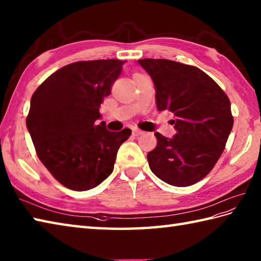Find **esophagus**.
<instances>
[{
	"label": "esophagus",
	"instance_id": "obj_1",
	"mask_svg": "<svg viewBox=\"0 0 261 261\" xmlns=\"http://www.w3.org/2000/svg\"><path fill=\"white\" fill-rule=\"evenodd\" d=\"M144 134V132L141 130V129H133V135L134 136H140V135H143Z\"/></svg>",
	"mask_w": 261,
	"mask_h": 261
}]
</instances>
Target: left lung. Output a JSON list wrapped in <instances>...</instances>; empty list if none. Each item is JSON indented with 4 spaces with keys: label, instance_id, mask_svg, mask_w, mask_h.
<instances>
[{
    "label": "left lung",
    "instance_id": "8db88e82",
    "mask_svg": "<svg viewBox=\"0 0 261 261\" xmlns=\"http://www.w3.org/2000/svg\"><path fill=\"white\" fill-rule=\"evenodd\" d=\"M155 87L158 110L173 113V138L155 133L148 152L152 172L162 181L187 187L205 178L219 161L233 127L230 99L198 67L169 61L138 60Z\"/></svg>",
    "mask_w": 261,
    "mask_h": 261
}]
</instances>
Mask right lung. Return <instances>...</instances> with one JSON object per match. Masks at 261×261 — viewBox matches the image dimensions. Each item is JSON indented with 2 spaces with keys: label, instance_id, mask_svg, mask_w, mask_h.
Returning <instances> with one entry per match:
<instances>
[{
  "label": "right lung",
  "instance_id": "obj_1",
  "mask_svg": "<svg viewBox=\"0 0 261 261\" xmlns=\"http://www.w3.org/2000/svg\"><path fill=\"white\" fill-rule=\"evenodd\" d=\"M126 61L75 62L47 77L34 92L27 128L41 163L66 188L97 187L113 172L129 128L109 132L97 124L100 105Z\"/></svg>",
  "mask_w": 261,
  "mask_h": 261
}]
</instances>
